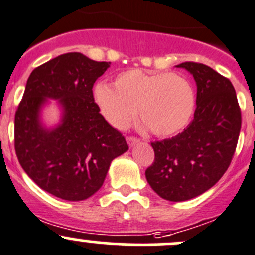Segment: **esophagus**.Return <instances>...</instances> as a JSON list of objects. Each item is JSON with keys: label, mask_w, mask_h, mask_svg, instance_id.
<instances>
[{"label": "esophagus", "mask_w": 255, "mask_h": 255, "mask_svg": "<svg viewBox=\"0 0 255 255\" xmlns=\"http://www.w3.org/2000/svg\"><path fill=\"white\" fill-rule=\"evenodd\" d=\"M139 142V139H138L137 137H133V135H129V137H127V143L129 144V146H133L134 144H137Z\"/></svg>", "instance_id": "34e87169"}]
</instances>
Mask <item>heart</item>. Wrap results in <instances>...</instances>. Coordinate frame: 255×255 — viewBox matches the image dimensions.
I'll list each match as a JSON object with an SVG mask.
<instances>
[{"label":"heart","instance_id":"obj_1","mask_svg":"<svg viewBox=\"0 0 255 255\" xmlns=\"http://www.w3.org/2000/svg\"><path fill=\"white\" fill-rule=\"evenodd\" d=\"M112 86L97 85L95 101L107 122L123 129L134 118L135 109L151 134L170 137L191 120L195 94L184 76L132 69L118 74Z\"/></svg>","mask_w":255,"mask_h":255}]
</instances>
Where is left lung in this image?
Instances as JSON below:
<instances>
[{"instance_id": "1", "label": "left lung", "mask_w": 255, "mask_h": 255, "mask_svg": "<svg viewBox=\"0 0 255 255\" xmlns=\"http://www.w3.org/2000/svg\"><path fill=\"white\" fill-rule=\"evenodd\" d=\"M197 85L196 110L181 133L151 142L154 161L145 170L151 189L169 201L204 194L227 171L241 132L242 115L232 82L205 64L177 65Z\"/></svg>"}]
</instances>
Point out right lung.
Returning <instances> with one entry per match:
<instances>
[{"label": "right lung", "mask_w": 255, "mask_h": 255, "mask_svg": "<svg viewBox=\"0 0 255 255\" xmlns=\"http://www.w3.org/2000/svg\"><path fill=\"white\" fill-rule=\"evenodd\" d=\"M110 63L66 53L32 71L14 116V149L27 175L44 191L81 201L102 186L115 158L128 150L122 133L100 113L95 81ZM59 98L63 123L53 131L39 123L46 97Z\"/></svg>", "instance_id": "1"}]
</instances>
